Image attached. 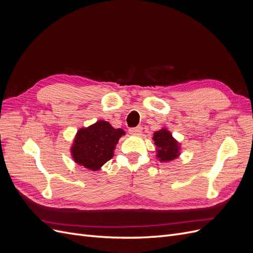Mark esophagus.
<instances>
[{"instance_id": "esophagus-1", "label": "esophagus", "mask_w": 253, "mask_h": 253, "mask_svg": "<svg viewBox=\"0 0 253 253\" xmlns=\"http://www.w3.org/2000/svg\"><path fill=\"white\" fill-rule=\"evenodd\" d=\"M141 131H142V127L140 126H136V127L129 128L128 132H129V134H132V135H137V134H140Z\"/></svg>"}]
</instances>
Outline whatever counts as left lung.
<instances>
[{
    "mask_svg": "<svg viewBox=\"0 0 253 253\" xmlns=\"http://www.w3.org/2000/svg\"><path fill=\"white\" fill-rule=\"evenodd\" d=\"M156 147V157L162 163H169L180 155V143L172 136L169 129L163 127L153 134Z\"/></svg>",
    "mask_w": 253,
    "mask_h": 253,
    "instance_id": "left-lung-1",
    "label": "left lung"
}]
</instances>
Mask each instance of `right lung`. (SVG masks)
Wrapping results in <instances>:
<instances>
[{
    "label": "right lung",
    "mask_w": 253,
    "mask_h": 253,
    "mask_svg": "<svg viewBox=\"0 0 253 253\" xmlns=\"http://www.w3.org/2000/svg\"><path fill=\"white\" fill-rule=\"evenodd\" d=\"M122 128H114L110 122L98 120L87 127H81L76 134L71 154L76 164L91 171H98L114 156V150L121 136Z\"/></svg>",
    "instance_id": "add662e5"
}]
</instances>
